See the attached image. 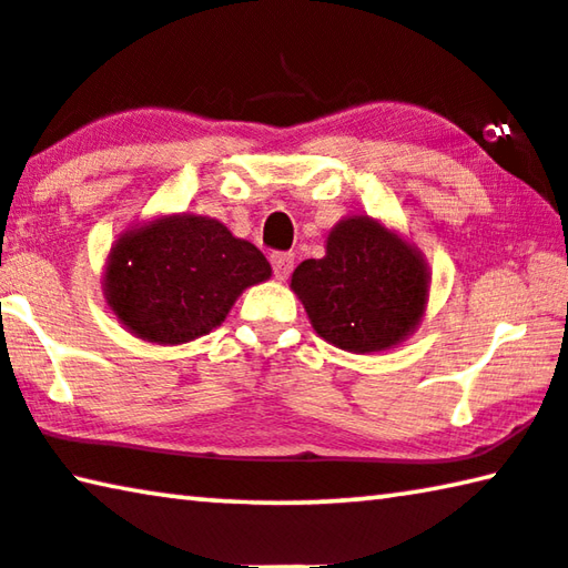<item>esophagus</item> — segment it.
Masks as SVG:
<instances>
[{"label": "esophagus", "instance_id": "esophagus-1", "mask_svg": "<svg viewBox=\"0 0 568 568\" xmlns=\"http://www.w3.org/2000/svg\"><path fill=\"white\" fill-rule=\"evenodd\" d=\"M272 268H274V276L284 282L294 268V254H290V251H276V254H272Z\"/></svg>", "mask_w": 568, "mask_h": 568}]
</instances>
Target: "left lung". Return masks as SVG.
<instances>
[{"mask_svg":"<svg viewBox=\"0 0 568 568\" xmlns=\"http://www.w3.org/2000/svg\"><path fill=\"white\" fill-rule=\"evenodd\" d=\"M422 251L368 215L327 235L325 256L294 268L292 292L317 335L347 353L388 351L414 333L429 300Z\"/></svg>","mask_w":568,"mask_h":568,"instance_id":"left-lung-1","label":"left lung"}]
</instances>
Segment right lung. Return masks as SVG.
Returning <instances> with one entry per match:
<instances>
[{
  "label": "right lung",
  "instance_id": "add662e5",
  "mask_svg": "<svg viewBox=\"0 0 568 568\" xmlns=\"http://www.w3.org/2000/svg\"><path fill=\"white\" fill-rule=\"evenodd\" d=\"M272 276L254 243L205 215H162L113 243L103 294L129 333L182 345L215 329L243 290Z\"/></svg>",
  "mask_w": 568,
  "mask_h": 568
}]
</instances>
